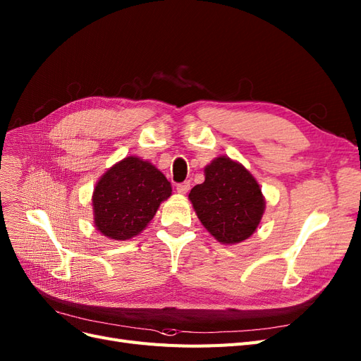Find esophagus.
Wrapping results in <instances>:
<instances>
[{
  "mask_svg": "<svg viewBox=\"0 0 361 361\" xmlns=\"http://www.w3.org/2000/svg\"><path fill=\"white\" fill-rule=\"evenodd\" d=\"M190 188H191L190 182H182V183H178V185H176V191H178L179 194H186V192L190 191Z\"/></svg>",
  "mask_w": 361,
  "mask_h": 361,
  "instance_id": "34e87169",
  "label": "esophagus"
}]
</instances>
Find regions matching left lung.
<instances>
[{
  "instance_id": "obj_1",
  "label": "left lung",
  "mask_w": 361,
  "mask_h": 361,
  "mask_svg": "<svg viewBox=\"0 0 361 361\" xmlns=\"http://www.w3.org/2000/svg\"><path fill=\"white\" fill-rule=\"evenodd\" d=\"M204 175V182L190 192L198 219L221 243L250 238L264 212V198L254 176L227 157L215 158Z\"/></svg>"
}]
</instances>
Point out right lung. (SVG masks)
Returning <instances> with one entry per match:
<instances>
[{
  "mask_svg": "<svg viewBox=\"0 0 361 361\" xmlns=\"http://www.w3.org/2000/svg\"><path fill=\"white\" fill-rule=\"evenodd\" d=\"M171 195V185L151 163L128 157L109 169L94 195L95 227L106 238L127 240L139 234Z\"/></svg>",
  "mask_w": 361,
  "mask_h": 361,
  "instance_id": "1",
  "label": "right lung"
}]
</instances>
